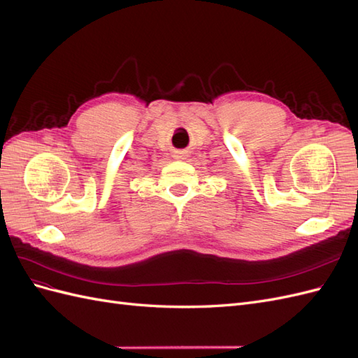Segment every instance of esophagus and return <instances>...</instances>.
I'll return each mask as SVG.
<instances>
[{
  "label": "esophagus",
  "instance_id": "1",
  "mask_svg": "<svg viewBox=\"0 0 358 358\" xmlns=\"http://www.w3.org/2000/svg\"><path fill=\"white\" fill-rule=\"evenodd\" d=\"M173 157H175L176 159H185L187 154L183 152V150H178V152H175V155H173Z\"/></svg>",
  "mask_w": 358,
  "mask_h": 358
}]
</instances>
